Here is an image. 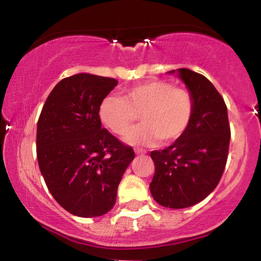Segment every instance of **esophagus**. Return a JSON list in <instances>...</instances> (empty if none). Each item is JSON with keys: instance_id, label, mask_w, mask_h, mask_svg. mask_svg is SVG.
Returning <instances> with one entry per match:
<instances>
[{"instance_id": "obj_1", "label": "esophagus", "mask_w": 261, "mask_h": 261, "mask_svg": "<svg viewBox=\"0 0 261 261\" xmlns=\"http://www.w3.org/2000/svg\"><path fill=\"white\" fill-rule=\"evenodd\" d=\"M135 152H136L137 154H145L146 153V149H143V148H135Z\"/></svg>"}]
</instances>
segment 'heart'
<instances>
[{"mask_svg":"<svg viewBox=\"0 0 261 261\" xmlns=\"http://www.w3.org/2000/svg\"><path fill=\"white\" fill-rule=\"evenodd\" d=\"M141 113L142 124L125 137L131 145L169 143L184 135L194 114L190 92L166 81H148L130 87L124 98L108 95L100 101L98 116L101 124L115 135L127 133Z\"/></svg>","mask_w":261,"mask_h":261,"instance_id":"b5f03b06","label":"heart"}]
</instances>
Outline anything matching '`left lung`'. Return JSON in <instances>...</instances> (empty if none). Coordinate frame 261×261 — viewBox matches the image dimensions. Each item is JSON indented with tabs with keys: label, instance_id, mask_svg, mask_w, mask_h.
I'll return each instance as SVG.
<instances>
[{
	"label": "left lung",
	"instance_id": "obj_1",
	"mask_svg": "<svg viewBox=\"0 0 261 261\" xmlns=\"http://www.w3.org/2000/svg\"><path fill=\"white\" fill-rule=\"evenodd\" d=\"M178 73L194 99L193 119L173 145L151 152L155 170L149 190L155 201L170 208L195 205L215 190L226 167L230 140L222 95L202 74L188 68H179Z\"/></svg>",
	"mask_w": 261,
	"mask_h": 261
}]
</instances>
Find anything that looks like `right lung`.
<instances>
[{"label": "right lung", "instance_id": "obj_1", "mask_svg": "<svg viewBox=\"0 0 261 261\" xmlns=\"http://www.w3.org/2000/svg\"><path fill=\"white\" fill-rule=\"evenodd\" d=\"M116 85L115 79L89 73L66 77L50 93L39 116V168L54 199L76 216L109 212L135 158L133 147L101 127L98 116L100 101Z\"/></svg>", "mask_w": 261, "mask_h": 261}]
</instances>
